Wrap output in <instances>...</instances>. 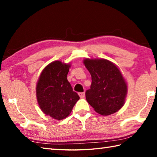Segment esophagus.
<instances>
[{"mask_svg": "<svg viewBox=\"0 0 157 157\" xmlns=\"http://www.w3.org/2000/svg\"><path fill=\"white\" fill-rule=\"evenodd\" d=\"M79 97H80V98H84V96H85V93H79Z\"/></svg>", "mask_w": 157, "mask_h": 157, "instance_id": "obj_1", "label": "esophagus"}]
</instances>
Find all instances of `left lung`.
Masks as SVG:
<instances>
[{"mask_svg":"<svg viewBox=\"0 0 157 157\" xmlns=\"http://www.w3.org/2000/svg\"><path fill=\"white\" fill-rule=\"evenodd\" d=\"M91 75V89L86 99L98 113L109 116L123 107L127 94V84L120 69L106 59L83 60Z\"/></svg>","mask_w":157,"mask_h":157,"instance_id":"obj_1","label":"left lung"}]
</instances>
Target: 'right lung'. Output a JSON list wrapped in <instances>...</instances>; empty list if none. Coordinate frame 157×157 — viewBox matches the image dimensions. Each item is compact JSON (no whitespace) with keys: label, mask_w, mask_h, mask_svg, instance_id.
<instances>
[{"label":"right lung","mask_w":157,"mask_h":157,"mask_svg":"<svg viewBox=\"0 0 157 157\" xmlns=\"http://www.w3.org/2000/svg\"><path fill=\"white\" fill-rule=\"evenodd\" d=\"M71 65L59 60L50 63L41 71L36 82L39 107L46 115L57 121L68 116L79 99L67 79Z\"/></svg>","instance_id":"right-lung-1"}]
</instances>
